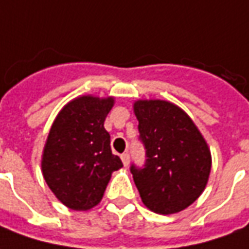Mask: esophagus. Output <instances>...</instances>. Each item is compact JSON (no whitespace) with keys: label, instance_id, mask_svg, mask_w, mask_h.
I'll list each match as a JSON object with an SVG mask.
<instances>
[{"label":"esophagus","instance_id":"esophagus-1","mask_svg":"<svg viewBox=\"0 0 249 249\" xmlns=\"http://www.w3.org/2000/svg\"><path fill=\"white\" fill-rule=\"evenodd\" d=\"M122 162H123V165L124 167H128V164H130V154L128 153H123L121 156Z\"/></svg>","mask_w":249,"mask_h":249}]
</instances>
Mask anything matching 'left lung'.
Returning <instances> with one entry per match:
<instances>
[{"mask_svg":"<svg viewBox=\"0 0 249 249\" xmlns=\"http://www.w3.org/2000/svg\"><path fill=\"white\" fill-rule=\"evenodd\" d=\"M133 109L146 149L145 168L131 165L142 202L153 213H179L206 188L210 147L193 119L174 103L140 99Z\"/></svg>","mask_w":249,"mask_h":249,"instance_id":"8db88e82","label":"left lung"}]
</instances>
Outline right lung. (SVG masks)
Masks as SVG:
<instances>
[{
    "label": "right lung",
    "mask_w": 249,
    "mask_h": 249,
    "mask_svg": "<svg viewBox=\"0 0 249 249\" xmlns=\"http://www.w3.org/2000/svg\"><path fill=\"white\" fill-rule=\"evenodd\" d=\"M115 97L78 96L58 112L42 154V174L66 207L87 212L103 199L111 175L123 167L111 152L104 121Z\"/></svg>",
    "instance_id": "right-lung-1"
}]
</instances>
